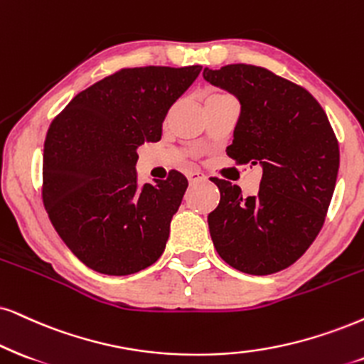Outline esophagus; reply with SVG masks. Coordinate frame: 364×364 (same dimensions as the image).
I'll list each match as a JSON object with an SVG mask.
<instances>
[{"mask_svg":"<svg viewBox=\"0 0 364 364\" xmlns=\"http://www.w3.org/2000/svg\"><path fill=\"white\" fill-rule=\"evenodd\" d=\"M186 176H188V179H190V183H198V181H203L205 179V174L200 171H188Z\"/></svg>","mask_w":364,"mask_h":364,"instance_id":"esophagus-1","label":"esophagus"}]
</instances>
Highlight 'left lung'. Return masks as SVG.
Listing matches in <instances>:
<instances>
[{"label": "left lung", "instance_id": "obj_1", "mask_svg": "<svg viewBox=\"0 0 364 364\" xmlns=\"http://www.w3.org/2000/svg\"><path fill=\"white\" fill-rule=\"evenodd\" d=\"M203 77L242 104L227 154L264 171L259 195L247 198L227 179L211 178L220 190L208 215L211 240L233 269L275 274L302 257L323 228L338 178V139L304 87L264 67L232 63L205 68Z\"/></svg>", "mask_w": 364, "mask_h": 364}]
</instances>
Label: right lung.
Masks as SVG:
<instances>
[{"label": "right lung", "instance_id": "obj_1", "mask_svg": "<svg viewBox=\"0 0 364 364\" xmlns=\"http://www.w3.org/2000/svg\"><path fill=\"white\" fill-rule=\"evenodd\" d=\"M201 68H121L77 94L50 124L45 210L72 254L95 272L136 274L164 252L188 179L171 169L139 188L137 148L161 139L168 110Z\"/></svg>", "mask_w": 364, "mask_h": 364}]
</instances>
